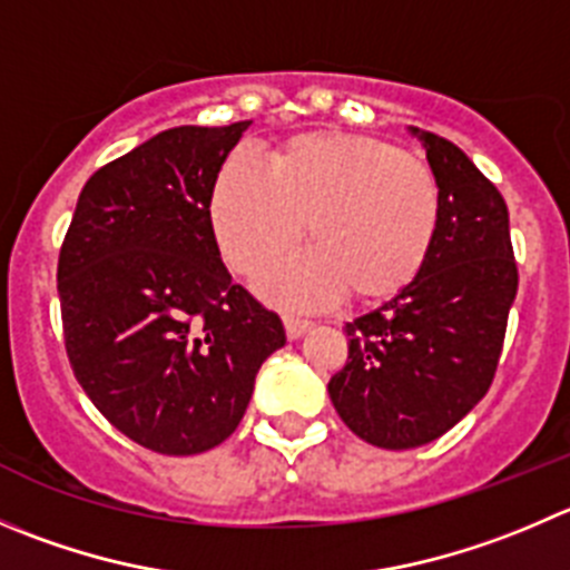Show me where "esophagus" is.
I'll return each instance as SVG.
<instances>
[{
	"label": "esophagus",
	"instance_id": "obj_1",
	"mask_svg": "<svg viewBox=\"0 0 570 570\" xmlns=\"http://www.w3.org/2000/svg\"><path fill=\"white\" fill-rule=\"evenodd\" d=\"M284 328H286V336H289V340H301V336L306 334L308 328H312V323H306V320L286 317L284 320Z\"/></svg>",
	"mask_w": 570,
	"mask_h": 570
}]
</instances>
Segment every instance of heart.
<instances>
[{
  "label": "heart",
  "mask_w": 570,
  "mask_h": 570,
  "mask_svg": "<svg viewBox=\"0 0 570 570\" xmlns=\"http://www.w3.org/2000/svg\"><path fill=\"white\" fill-rule=\"evenodd\" d=\"M314 250L284 258L258 292L289 308L395 295L420 273L440 225L438 178L420 158L351 132H303L273 167L230 153L212 191V228L236 273L253 275L306 234Z\"/></svg>",
  "instance_id": "1"
}]
</instances>
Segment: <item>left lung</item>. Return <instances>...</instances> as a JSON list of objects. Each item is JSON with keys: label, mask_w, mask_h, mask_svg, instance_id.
Instances as JSON below:
<instances>
[{"label": "left lung", "mask_w": 570, "mask_h": 570, "mask_svg": "<svg viewBox=\"0 0 570 570\" xmlns=\"http://www.w3.org/2000/svg\"><path fill=\"white\" fill-rule=\"evenodd\" d=\"M440 186V225L420 273L345 325L347 362L328 381L364 443L417 449L454 429L493 384L518 267L504 197L449 138L409 127Z\"/></svg>", "instance_id": "1"}]
</instances>
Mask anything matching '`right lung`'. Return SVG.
<instances>
[{"label": "right lung", "instance_id": "1", "mask_svg": "<svg viewBox=\"0 0 570 570\" xmlns=\"http://www.w3.org/2000/svg\"><path fill=\"white\" fill-rule=\"evenodd\" d=\"M250 121L180 125L88 178L58 258L71 370L125 438L169 456L236 432L278 314L230 281L212 191Z\"/></svg>", "mask_w": 570, "mask_h": 570}]
</instances>
